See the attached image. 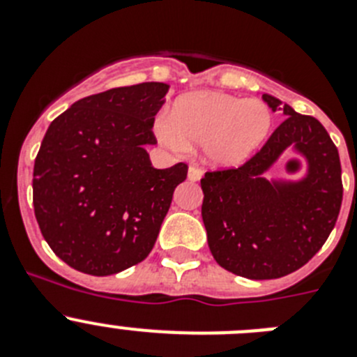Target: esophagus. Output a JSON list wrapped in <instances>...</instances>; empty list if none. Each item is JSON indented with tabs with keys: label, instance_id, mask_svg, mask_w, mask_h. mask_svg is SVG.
Returning <instances> with one entry per match:
<instances>
[{
	"label": "esophagus",
	"instance_id": "esophagus-1",
	"mask_svg": "<svg viewBox=\"0 0 357 357\" xmlns=\"http://www.w3.org/2000/svg\"><path fill=\"white\" fill-rule=\"evenodd\" d=\"M202 168H198L197 164H191V166H189V172H188V178L189 181H193V182H197V181H200L202 178Z\"/></svg>",
	"mask_w": 357,
	"mask_h": 357
}]
</instances>
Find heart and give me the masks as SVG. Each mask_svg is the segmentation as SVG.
I'll use <instances>...</instances> for the list:
<instances>
[{
	"label": "heart",
	"instance_id": "obj_1",
	"mask_svg": "<svg viewBox=\"0 0 357 357\" xmlns=\"http://www.w3.org/2000/svg\"><path fill=\"white\" fill-rule=\"evenodd\" d=\"M272 121V110L263 100L198 93L176 100L169 121H159L157 132L173 150L204 144L209 162L238 166L263 146Z\"/></svg>",
	"mask_w": 357,
	"mask_h": 357
}]
</instances>
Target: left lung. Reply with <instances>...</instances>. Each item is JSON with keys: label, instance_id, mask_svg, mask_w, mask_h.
I'll return each instance as SVG.
<instances>
[{"label": "left lung", "instance_id": "8db88e82", "mask_svg": "<svg viewBox=\"0 0 357 357\" xmlns=\"http://www.w3.org/2000/svg\"><path fill=\"white\" fill-rule=\"evenodd\" d=\"M263 100L288 118L239 168L207 172L200 181L211 254L222 268L254 280L304 266L329 238L343 198L338 148L324 125L270 94ZM291 144L310 160L308 176L268 183L262 173Z\"/></svg>", "mask_w": 357, "mask_h": 357}]
</instances>
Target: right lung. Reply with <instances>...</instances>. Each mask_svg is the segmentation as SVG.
I'll return each instance as SVG.
<instances>
[{"label":"right lung","mask_w":357,"mask_h":357,"mask_svg":"<svg viewBox=\"0 0 357 357\" xmlns=\"http://www.w3.org/2000/svg\"><path fill=\"white\" fill-rule=\"evenodd\" d=\"M169 85L144 82L82 98L52 121L33 166V211L55 255L103 277L146 259L188 164L155 169L153 119Z\"/></svg>","instance_id":"add662e5"}]
</instances>
